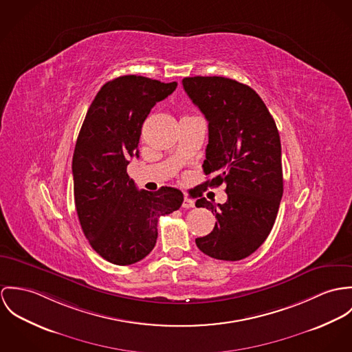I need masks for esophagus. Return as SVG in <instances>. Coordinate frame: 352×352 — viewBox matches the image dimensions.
<instances>
[{"label": "esophagus", "mask_w": 352, "mask_h": 352, "mask_svg": "<svg viewBox=\"0 0 352 352\" xmlns=\"http://www.w3.org/2000/svg\"><path fill=\"white\" fill-rule=\"evenodd\" d=\"M182 208L185 209H189V208H195V201L192 198H189L188 195H185L184 198V202H182Z\"/></svg>", "instance_id": "34e87169"}]
</instances>
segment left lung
I'll return each instance as SVG.
<instances>
[{"mask_svg":"<svg viewBox=\"0 0 352 352\" xmlns=\"http://www.w3.org/2000/svg\"><path fill=\"white\" fill-rule=\"evenodd\" d=\"M182 85L208 120L209 143L202 167L214 177L201 188L226 184L228 195L226 204L217 205L199 195L195 206L210 209L217 221L195 244L214 259H244L272 232L283 193L275 121L258 93L234 79L188 77Z\"/></svg>","mask_w":352,"mask_h":352,"instance_id":"8db88e82","label":"left lung"}]
</instances>
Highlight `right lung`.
Instances as JSON below:
<instances>
[{
    "instance_id": "right-lung-1",
    "label": "right lung",
    "mask_w": 352,
    "mask_h": 352,
    "mask_svg": "<svg viewBox=\"0 0 352 352\" xmlns=\"http://www.w3.org/2000/svg\"><path fill=\"white\" fill-rule=\"evenodd\" d=\"M177 85L140 76L112 79L97 93L79 131L73 155L79 223L93 250L113 265L146 258L157 243V219L184 202L175 188L138 190L126 173L128 159L139 157L144 120Z\"/></svg>"
}]
</instances>
